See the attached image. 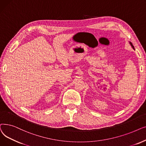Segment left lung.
<instances>
[{"label": "left lung", "instance_id": "obj_1", "mask_svg": "<svg viewBox=\"0 0 146 146\" xmlns=\"http://www.w3.org/2000/svg\"><path fill=\"white\" fill-rule=\"evenodd\" d=\"M130 44H131V46H132V47H133V48H134V46H133V44H132V43H131V42H130ZM134 50H135V49H134Z\"/></svg>", "mask_w": 146, "mask_h": 146}]
</instances>
